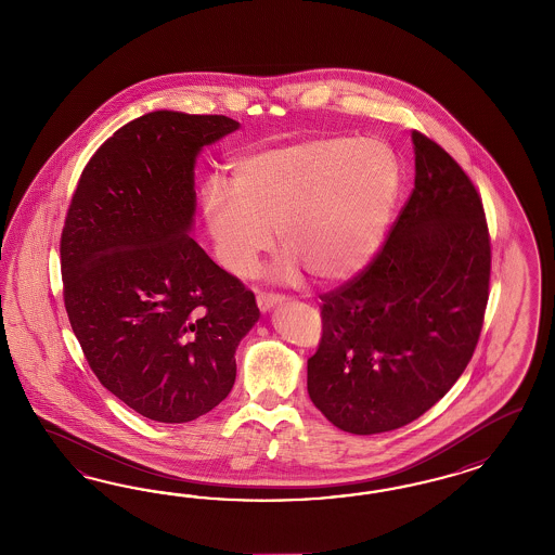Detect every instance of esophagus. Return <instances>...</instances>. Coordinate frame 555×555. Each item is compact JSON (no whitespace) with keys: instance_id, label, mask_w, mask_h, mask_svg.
<instances>
[{"instance_id":"obj_1","label":"esophagus","mask_w":555,"mask_h":555,"mask_svg":"<svg viewBox=\"0 0 555 555\" xmlns=\"http://www.w3.org/2000/svg\"><path fill=\"white\" fill-rule=\"evenodd\" d=\"M256 302H258L260 311H262V313H267V311H270V309H274L276 305H281V302H283V297H279V295H272V293H258Z\"/></svg>"}]
</instances>
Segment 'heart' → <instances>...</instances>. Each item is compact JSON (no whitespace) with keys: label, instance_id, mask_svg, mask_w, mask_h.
Here are the masks:
<instances>
[{"label":"heart","instance_id":"b5f03b06","mask_svg":"<svg viewBox=\"0 0 555 555\" xmlns=\"http://www.w3.org/2000/svg\"><path fill=\"white\" fill-rule=\"evenodd\" d=\"M234 185L203 189V218L219 262L237 276L274 242L286 256L272 270L295 281L299 267L323 281H346L378 250L401 189V170L385 142L320 135L242 156Z\"/></svg>","mask_w":555,"mask_h":555}]
</instances>
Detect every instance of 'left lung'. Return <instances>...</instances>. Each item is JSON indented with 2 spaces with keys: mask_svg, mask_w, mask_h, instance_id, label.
<instances>
[{
  "mask_svg": "<svg viewBox=\"0 0 555 555\" xmlns=\"http://www.w3.org/2000/svg\"><path fill=\"white\" fill-rule=\"evenodd\" d=\"M415 189L387 244L321 297L323 336L307 360L313 404L353 436L420 420L454 387L482 330L490 240L468 175L413 132Z\"/></svg>",
  "mask_w": 555,
  "mask_h": 555,
  "instance_id": "8db88e82",
  "label": "left lung"
}]
</instances>
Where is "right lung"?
Segmentation results:
<instances>
[{
	"label": "right lung",
	"instance_id": "obj_1",
	"mask_svg": "<svg viewBox=\"0 0 555 555\" xmlns=\"http://www.w3.org/2000/svg\"><path fill=\"white\" fill-rule=\"evenodd\" d=\"M237 128L170 109L132 119L91 156L68 207L61 272L73 334L101 385L152 421L218 406L260 320L253 291L191 237L195 160Z\"/></svg>",
	"mask_w": 555,
	"mask_h": 555
}]
</instances>
